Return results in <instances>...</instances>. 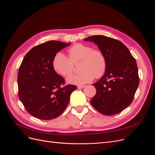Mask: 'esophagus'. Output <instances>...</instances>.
<instances>
[{
    "instance_id": "obj_1",
    "label": "esophagus",
    "mask_w": 155,
    "mask_h": 155,
    "mask_svg": "<svg viewBox=\"0 0 155 155\" xmlns=\"http://www.w3.org/2000/svg\"><path fill=\"white\" fill-rule=\"evenodd\" d=\"M85 86L84 85H78V86L77 87H78V88H84Z\"/></svg>"
}]
</instances>
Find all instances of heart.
<instances>
[{
    "instance_id": "obj_1",
    "label": "heart",
    "mask_w": 155,
    "mask_h": 155,
    "mask_svg": "<svg viewBox=\"0 0 155 155\" xmlns=\"http://www.w3.org/2000/svg\"><path fill=\"white\" fill-rule=\"evenodd\" d=\"M69 58L62 52L54 55L52 67L57 74L62 77L70 75L74 64H79V74L71 75L67 78L71 84L82 85L89 83L95 78H100L106 71L107 61L103 52L93 49L90 46L78 43L68 49Z\"/></svg>"
}]
</instances>
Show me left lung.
Listing matches in <instances>:
<instances>
[{
	"instance_id": "8db88e82",
	"label": "left lung",
	"mask_w": 155,
	"mask_h": 155,
	"mask_svg": "<svg viewBox=\"0 0 155 155\" xmlns=\"http://www.w3.org/2000/svg\"><path fill=\"white\" fill-rule=\"evenodd\" d=\"M84 40L96 44L107 61L104 74L93 84L97 93L91 100L92 106L108 116L119 113L132 103L139 87L135 59L126 46L116 39L94 35Z\"/></svg>"
}]
</instances>
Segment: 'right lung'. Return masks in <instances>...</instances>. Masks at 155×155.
Listing matches in <instances>:
<instances>
[{
	"instance_id": "1",
	"label": "right lung",
	"mask_w": 155,
	"mask_h": 155,
	"mask_svg": "<svg viewBox=\"0 0 155 155\" xmlns=\"http://www.w3.org/2000/svg\"><path fill=\"white\" fill-rule=\"evenodd\" d=\"M71 43L50 41L29 51L18 72V97L26 110L42 120H51L61 115L77 86L62 87L64 79L52 67L54 55Z\"/></svg>"
}]
</instances>
